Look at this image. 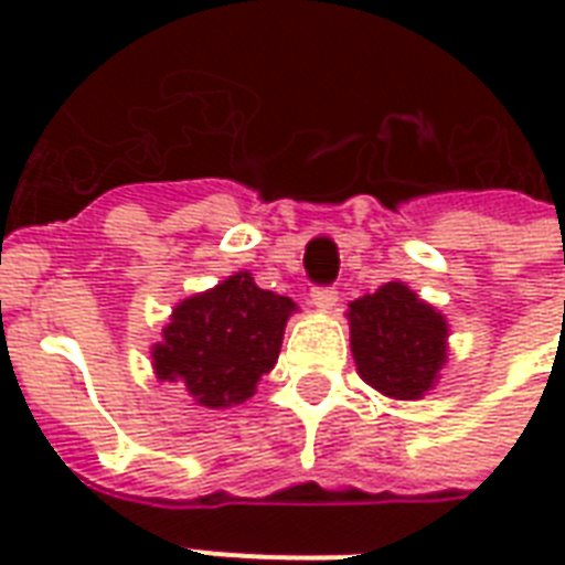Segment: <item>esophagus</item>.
<instances>
[{
  "label": "esophagus",
  "mask_w": 565,
  "mask_h": 565,
  "mask_svg": "<svg viewBox=\"0 0 565 565\" xmlns=\"http://www.w3.org/2000/svg\"><path fill=\"white\" fill-rule=\"evenodd\" d=\"M337 299H340V292L334 287H313L310 290V305H317L319 310H331L337 305Z\"/></svg>",
  "instance_id": "34e87169"
}]
</instances>
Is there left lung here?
Returning a JSON list of instances; mask_svg holds the SVG:
<instances>
[{
  "mask_svg": "<svg viewBox=\"0 0 565 565\" xmlns=\"http://www.w3.org/2000/svg\"><path fill=\"white\" fill-rule=\"evenodd\" d=\"M352 354L358 372L390 398H422L446 366V317L404 287L384 284L349 305Z\"/></svg>",
  "mask_w": 565,
  "mask_h": 565,
  "instance_id": "1",
  "label": "left lung"
}]
</instances>
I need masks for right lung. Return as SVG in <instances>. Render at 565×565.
<instances>
[{
    "mask_svg": "<svg viewBox=\"0 0 565 565\" xmlns=\"http://www.w3.org/2000/svg\"><path fill=\"white\" fill-rule=\"evenodd\" d=\"M292 310L296 301L260 290L248 273L228 275L172 310L163 340L152 345L154 375L181 381L211 411L243 404L278 361Z\"/></svg>",
    "mask_w": 565,
    "mask_h": 565,
    "instance_id": "add662e5",
    "label": "right lung"
}]
</instances>
